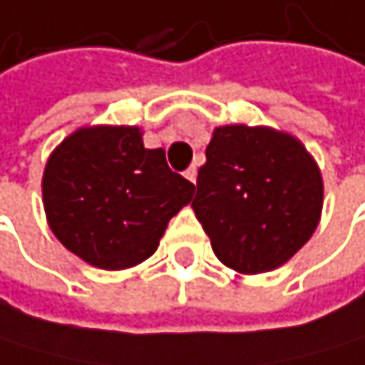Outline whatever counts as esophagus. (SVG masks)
<instances>
[{
	"mask_svg": "<svg viewBox=\"0 0 365 365\" xmlns=\"http://www.w3.org/2000/svg\"><path fill=\"white\" fill-rule=\"evenodd\" d=\"M185 178H187L189 182L196 185V178H198V169H196V167H189L187 172H185Z\"/></svg>",
	"mask_w": 365,
	"mask_h": 365,
	"instance_id": "obj_1",
	"label": "esophagus"
}]
</instances>
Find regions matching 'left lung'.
<instances>
[{"label":"left lung","instance_id":"left-lung-1","mask_svg":"<svg viewBox=\"0 0 365 365\" xmlns=\"http://www.w3.org/2000/svg\"><path fill=\"white\" fill-rule=\"evenodd\" d=\"M198 169L191 209L225 267L279 269L311 240L324 207L322 172L304 143L267 125H220Z\"/></svg>","mask_w":365,"mask_h":365}]
</instances>
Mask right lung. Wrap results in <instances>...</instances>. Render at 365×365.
<instances>
[{"label":"right lung","mask_w":365,"mask_h":365,"mask_svg":"<svg viewBox=\"0 0 365 365\" xmlns=\"http://www.w3.org/2000/svg\"><path fill=\"white\" fill-rule=\"evenodd\" d=\"M193 187L147 150L136 125H86L48 156L41 193L50 231L70 253L106 271L132 269L160 245Z\"/></svg>","instance_id":"right-lung-1"}]
</instances>
